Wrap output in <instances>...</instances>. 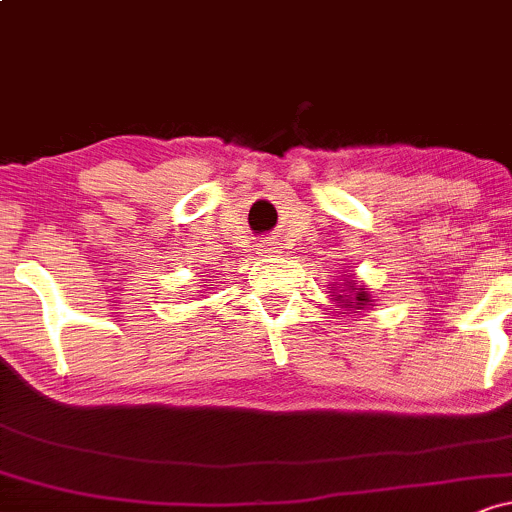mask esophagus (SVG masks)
<instances>
[{
	"label": "esophagus",
	"instance_id": "34e87169",
	"mask_svg": "<svg viewBox=\"0 0 512 512\" xmlns=\"http://www.w3.org/2000/svg\"><path fill=\"white\" fill-rule=\"evenodd\" d=\"M280 251H283V246L273 239H266L261 244V254H266V256H276V254H280Z\"/></svg>",
	"mask_w": 512,
	"mask_h": 512
}]
</instances>
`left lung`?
I'll use <instances>...</instances> for the list:
<instances>
[{
    "instance_id": "1",
    "label": "left lung",
    "mask_w": 512,
    "mask_h": 512,
    "mask_svg": "<svg viewBox=\"0 0 512 512\" xmlns=\"http://www.w3.org/2000/svg\"><path fill=\"white\" fill-rule=\"evenodd\" d=\"M349 290H354V300H356V305H366V302H368L366 288H354V285H351ZM339 298H342V295H339Z\"/></svg>"
}]
</instances>
